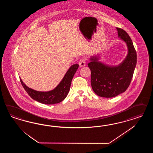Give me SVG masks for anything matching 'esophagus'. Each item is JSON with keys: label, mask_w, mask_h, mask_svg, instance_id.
Returning <instances> with one entry per match:
<instances>
[{"label": "esophagus", "mask_w": 153, "mask_h": 153, "mask_svg": "<svg viewBox=\"0 0 153 153\" xmlns=\"http://www.w3.org/2000/svg\"><path fill=\"white\" fill-rule=\"evenodd\" d=\"M79 66H80L81 67H84V66H85V65H86V60H85V59L84 58H82V59H81L79 60Z\"/></svg>", "instance_id": "obj_1"}]
</instances>
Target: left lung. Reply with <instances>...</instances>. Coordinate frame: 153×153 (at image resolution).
Segmentation results:
<instances>
[{
	"label": "left lung",
	"mask_w": 153,
	"mask_h": 153,
	"mask_svg": "<svg viewBox=\"0 0 153 153\" xmlns=\"http://www.w3.org/2000/svg\"><path fill=\"white\" fill-rule=\"evenodd\" d=\"M118 37L124 40L128 53L125 60L117 67H109L93 57L88 63L91 71V84L98 96L113 97L125 92L131 82L137 62V54L132 40L124 30L117 27Z\"/></svg>",
	"instance_id": "8db88e82"
}]
</instances>
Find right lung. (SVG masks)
<instances>
[{"instance_id": "add662e5", "label": "right lung", "mask_w": 153, "mask_h": 153, "mask_svg": "<svg viewBox=\"0 0 153 153\" xmlns=\"http://www.w3.org/2000/svg\"><path fill=\"white\" fill-rule=\"evenodd\" d=\"M79 67L78 64L72 65L60 83L54 90L50 91L41 92L34 90L28 88L21 79L20 81L25 91L33 100L45 104H54L63 101L67 96L72 80Z\"/></svg>"}]
</instances>
